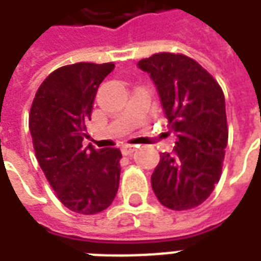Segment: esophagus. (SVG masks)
<instances>
[{
  "mask_svg": "<svg viewBox=\"0 0 261 261\" xmlns=\"http://www.w3.org/2000/svg\"><path fill=\"white\" fill-rule=\"evenodd\" d=\"M136 149H137V145H131V144H127V145H124V147L121 148V151H123L124 155H131V153L134 152Z\"/></svg>",
  "mask_w": 261,
  "mask_h": 261,
  "instance_id": "1",
  "label": "esophagus"
}]
</instances>
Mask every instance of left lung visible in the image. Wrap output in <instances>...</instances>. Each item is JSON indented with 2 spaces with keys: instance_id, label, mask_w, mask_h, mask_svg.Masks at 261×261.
<instances>
[{
  "instance_id": "1",
  "label": "left lung",
  "mask_w": 261,
  "mask_h": 261,
  "mask_svg": "<svg viewBox=\"0 0 261 261\" xmlns=\"http://www.w3.org/2000/svg\"><path fill=\"white\" fill-rule=\"evenodd\" d=\"M137 65L153 81L177 138L173 152L161 153L151 176L153 193L175 211L197 207L222 172L228 144L224 92L207 69L185 54L156 53Z\"/></svg>"
}]
</instances>
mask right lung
I'll return each instance as SVG.
<instances>
[{"label":"right lung","instance_id":"right-lung-1","mask_svg":"<svg viewBox=\"0 0 261 261\" xmlns=\"http://www.w3.org/2000/svg\"><path fill=\"white\" fill-rule=\"evenodd\" d=\"M113 68V63H76L56 69L39 86L29 113L46 179L65 207L84 215L106 210L119 190L120 149L82 147L97 88Z\"/></svg>","mask_w":261,"mask_h":261}]
</instances>
